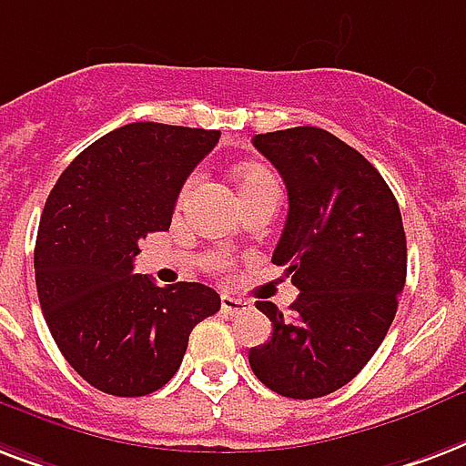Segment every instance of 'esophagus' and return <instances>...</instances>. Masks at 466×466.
I'll return each mask as SVG.
<instances>
[{
  "label": "esophagus",
  "mask_w": 466,
  "mask_h": 466,
  "mask_svg": "<svg viewBox=\"0 0 466 466\" xmlns=\"http://www.w3.org/2000/svg\"><path fill=\"white\" fill-rule=\"evenodd\" d=\"M248 310V303L239 300V298H232V296H222V312L227 315H239V312H247Z\"/></svg>",
  "instance_id": "obj_1"
}]
</instances>
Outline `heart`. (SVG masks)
<instances>
[{"label": "heart", "mask_w": 466, "mask_h": 466, "mask_svg": "<svg viewBox=\"0 0 466 466\" xmlns=\"http://www.w3.org/2000/svg\"><path fill=\"white\" fill-rule=\"evenodd\" d=\"M268 180H276L273 177L271 170L261 168V166H247V168L239 170V187L241 190H248V187H257L261 186V183H268ZM195 183H198V177H187L186 186H183V190H180V202L186 200L187 195L193 193ZM219 264H225V261H219Z\"/></svg>", "instance_id": "heart-1"}]
</instances>
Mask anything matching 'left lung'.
<instances>
[{
  "label": "left lung",
  "instance_id": "8db88e82",
  "mask_svg": "<svg viewBox=\"0 0 466 466\" xmlns=\"http://www.w3.org/2000/svg\"><path fill=\"white\" fill-rule=\"evenodd\" d=\"M254 147L289 190L271 261L286 266L300 296L289 315L257 300L273 337L248 350V364L280 396L319 399L367 367L396 318L408 268L403 219L381 173L329 131H268Z\"/></svg>",
  "mask_w": 466,
  "mask_h": 466
}]
</instances>
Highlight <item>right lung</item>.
Instances as JSON below:
<instances>
[{
  "label": "right lung",
  "mask_w": 466,
  "mask_h": 466,
  "mask_svg": "<svg viewBox=\"0 0 466 466\" xmlns=\"http://www.w3.org/2000/svg\"><path fill=\"white\" fill-rule=\"evenodd\" d=\"M219 131L134 122L70 163L35 237L38 303L63 357L109 396H147L173 379L198 322L219 310L202 283L156 286L134 273L138 241L166 232L180 187Z\"/></svg>",
  "instance_id": "add662e5"
}]
</instances>
